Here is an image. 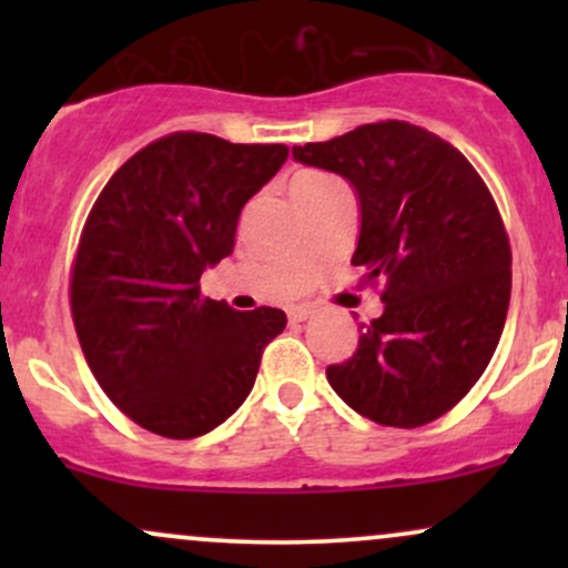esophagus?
<instances>
[{
    "mask_svg": "<svg viewBox=\"0 0 568 568\" xmlns=\"http://www.w3.org/2000/svg\"><path fill=\"white\" fill-rule=\"evenodd\" d=\"M310 317H312L310 306H291V310H288V321L291 323H304V321H310Z\"/></svg>",
    "mask_w": 568,
    "mask_h": 568,
    "instance_id": "esophagus-1",
    "label": "esophagus"
}]
</instances>
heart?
<instances>
[{"label":"heart","mask_w":568,"mask_h":568,"mask_svg":"<svg viewBox=\"0 0 568 568\" xmlns=\"http://www.w3.org/2000/svg\"><path fill=\"white\" fill-rule=\"evenodd\" d=\"M325 175H321V173H304V175H298L296 181H293V189H302V186H312V184H317V181H323Z\"/></svg>","instance_id":"1"}]
</instances>
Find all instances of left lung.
<instances>
[{"instance_id":"1","label":"left lung","mask_w":568,"mask_h":568,"mask_svg":"<svg viewBox=\"0 0 568 568\" xmlns=\"http://www.w3.org/2000/svg\"><path fill=\"white\" fill-rule=\"evenodd\" d=\"M293 160L349 181L361 207L352 264L384 280V312L325 376L376 425L422 427L480 379L510 306V243L494 197L452 143L374 122L293 146Z\"/></svg>"}]
</instances>
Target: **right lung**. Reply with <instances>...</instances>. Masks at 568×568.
Here are the masks:
<instances>
[{
    "label": "right lung",
    "instance_id": "add662e5",
    "mask_svg": "<svg viewBox=\"0 0 568 568\" xmlns=\"http://www.w3.org/2000/svg\"><path fill=\"white\" fill-rule=\"evenodd\" d=\"M285 160V143L173 133L133 154L98 194L71 315L101 389L149 433L189 440L216 429L283 334V310L202 298L200 277L234 251L240 211Z\"/></svg>",
    "mask_w": 568,
    "mask_h": 568
}]
</instances>
